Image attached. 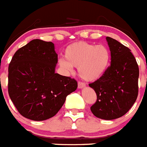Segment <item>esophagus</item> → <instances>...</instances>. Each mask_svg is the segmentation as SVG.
<instances>
[{"label": "esophagus", "mask_w": 147, "mask_h": 147, "mask_svg": "<svg viewBox=\"0 0 147 147\" xmlns=\"http://www.w3.org/2000/svg\"><path fill=\"white\" fill-rule=\"evenodd\" d=\"M85 86V83H83V82H78V89H83Z\"/></svg>", "instance_id": "1"}]
</instances>
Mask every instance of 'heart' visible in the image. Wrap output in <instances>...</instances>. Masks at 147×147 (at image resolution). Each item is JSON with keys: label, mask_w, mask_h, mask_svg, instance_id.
Wrapping results in <instances>:
<instances>
[{"label": "heart", "mask_w": 147, "mask_h": 147, "mask_svg": "<svg viewBox=\"0 0 147 147\" xmlns=\"http://www.w3.org/2000/svg\"><path fill=\"white\" fill-rule=\"evenodd\" d=\"M110 61L111 53L105 45L78 42L67 47L64 59H60L59 64L67 72H71L73 67H78V74L83 80L93 82L105 74Z\"/></svg>", "instance_id": "obj_1"}]
</instances>
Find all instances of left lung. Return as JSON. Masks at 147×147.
Returning a JSON list of instances; mask_svg holds the SVG:
<instances>
[{
    "mask_svg": "<svg viewBox=\"0 0 147 147\" xmlns=\"http://www.w3.org/2000/svg\"><path fill=\"white\" fill-rule=\"evenodd\" d=\"M111 51V65L102 77L89 86L97 96L90 108L94 115L113 120L124 115L138 96L139 67L131 50L111 37H106Z\"/></svg>",
    "mask_w": 147,
    "mask_h": 147,
    "instance_id": "8db88e82",
    "label": "left lung"
}]
</instances>
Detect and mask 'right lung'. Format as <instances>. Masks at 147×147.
Instances as JSON below:
<instances>
[{
  "label": "right lung",
  "mask_w": 147,
  "mask_h": 147,
  "mask_svg": "<svg viewBox=\"0 0 147 147\" xmlns=\"http://www.w3.org/2000/svg\"><path fill=\"white\" fill-rule=\"evenodd\" d=\"M57 55L51 42L33 39L16 51L8 68V93L23 117L32 121L52 118L77 82L55 73Z\"/></svg>",
  "instance_id": "obj_1"
}]
</instances>
